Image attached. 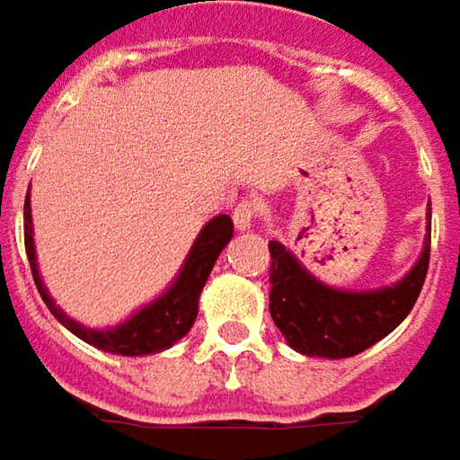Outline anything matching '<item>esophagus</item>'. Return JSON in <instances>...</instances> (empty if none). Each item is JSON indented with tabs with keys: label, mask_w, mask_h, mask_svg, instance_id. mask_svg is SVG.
<instances>
[{
	"label": "esophagus",
	"mask_w": 460,
	"mask_h": 460,
	"mask_svg": "<svg viewBox=\"0 0 460 460\" xmlns=\"http://www.w3.org/2000/svg\"><path fill=\"white\" fill-rule=\"evenodd\" d=\"M259 217H261V207L256 201H251V199H243L241 204L235 207V212H233V222H235L238 230H248Z\"/></svg>",
	"instance_id": "1"
}]
</instances>
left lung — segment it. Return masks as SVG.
<instances>
[{
	"label": "left lung",
	"mask_w": 460,
	"mask_h": 460,
	"mask_svg": "<svg viewBox=\"0 0 460 460\" xmlns=\"http://www.w3.org/2000/svg\"><path fill=\"white\" fill-rule=\"evenodd\" d=\"M269 313L277 329L300 355L339 359L373 347L414 308L429 266V235L420 261L402 282L373 292H341L321 285L282 243L269 241Z\"/></svg>",
	"instance_id": "left-lung-1"
}]
</instances>
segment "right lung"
Masks as SVG:
<instances>
[{"label":"right lung","instance_id":"add662e5","mask_svg":"<svg viewBox=\"0 0 460 460\" xmlns=\"http://www.w3.org/2000/svg\"><path fill=\"white\" fill-rule=\"evenodd\" d=\"M25 251H28V261H31V271H33L35 288L40 292L43 303L49 310L57 315L58 321L80 336L82 341L111 352V355H127V357H142L155 355L172 347L178 339H183L189 329L194 326L196 310H199V292L207 285V277L212 271V266L217 261L219 251L230 243L233 238V219L227 215L215 217L196 238L194 248L186 259V264L181 269L175 285H172L160 300H155L152 305L139 310L137 315H131L127 323L111 329V332H93L84 329L77 321H72L69 315H64L61 310L54 305V300L49 297V292L43 288L38 269H35V248H33V225H31V201L25 196Z\"/></svg>","mask_w":460,"mask_h":460}]
</instances>
